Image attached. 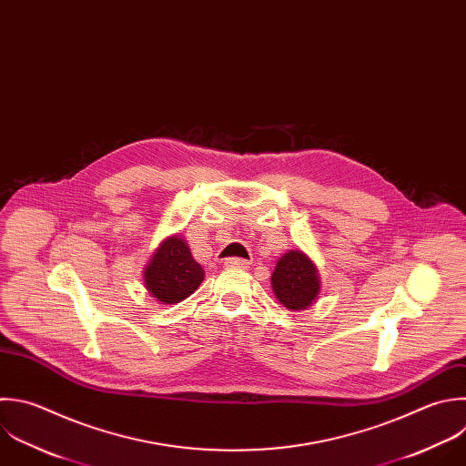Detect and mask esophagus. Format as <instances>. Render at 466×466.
I'll return each mask as SVG.
<instances>
[{
    "instance_id": "esophagus-1",
    "label": "esophagus",
    "mask_w": 466,
    "mask_h": 466,
    "mask_svg": "<svg viewBox=\"0 0 466 466\" xmlns=\"http://www.w3.org/2000/svg\"><path fill=\"white\" fill-rule=\"evenodd\" d=\"M224 266H226V268H238V269H246V268L249 266V262H248V260H244V258L231 257V258H226V260H224Z\"/></svg>"
}]
</instances>
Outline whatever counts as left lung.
I'll return each instance as SVG.
<instances>
[{
  "label": "left lung",
  "instance_id": "1",
  "mask_svg": "<svg viewBox=\"0 0 466 466\" xmlns=\"http://www.w3.org/2000/svg\"><path fill=\"white\" fill-rule=\"evenodd\" d=\"M271 286L279 302L291 311L311 306L320 291L317 268L300 249H289L279 258L271 275Z\"/></svg>",
  "mask_w": 466,
  "mask_h": 466
}]
</instances>
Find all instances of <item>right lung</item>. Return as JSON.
<instances>
[{
  "mask_svg": "<svg viewBox=\"0 0 466 466\" xmlns=\"http://www.w3.org/2000/svg\"><path fill=\"white\" fill-rule=\"evenodd\" d=\"M202 280L204 269L180 235L166 238L144 269L147 291L162 304H177L187 299Z\"/></svg>",
  "mask_w": 466,
  "mask_h": 466,
  "instance_id": "right-lung-1",
  "label": "right lung"
}]
</instances>
